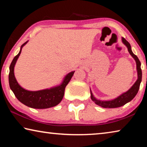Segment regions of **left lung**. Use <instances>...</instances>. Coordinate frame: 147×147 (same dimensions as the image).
Returning <instances> with one entry per match:
<instances>
[{"label": "left lung", "instance_id": "obj_1", "mask_svg": "<svg viewBox=\"0 0 147 147\" xmlns=\"http://www.w3.org/2000/svg\"><path fill=\"white\" fill-rule=\"evenodd\" d=\"M122 41L123 43L127 47L128 51L129 53L130 54V55L133 57V58L135 59L136 62V66H137V71H138V79L134 85L131 87L130 89L124 93L121 94V95H119L118 97L113 99L111 100H97L94 96L93 95V93L90 89L91 91V98L94 103L97 104L98 106L102 107V108H119V107L123 106L124 104L130 102L132 99L135 97L136 95L138 93L139 91V86H140V84L141 82V79H142V71H141V62L138 59V56L135 55L133 53V52L131 51L130 44L124 38H122Z\"/></svg>", "mask_w": 147, "mask_h": 147}]
</instances>
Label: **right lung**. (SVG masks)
Masks as SVG:
<instances>
[{"label": "right lung", "mask_w": 147, "mask_h": 147, "mask_svg": "<svg viewBox=\"0 0 147 147\" xmlns=\"http://www.w3.org/2000/svg\"><path fill=\"white\" fill-rule=\"evenodd\" d=\"M27 41L22 45L19 54L14 57L9 66V84L16 98L24 105L32 108L46 109L56 106L60 102L64 96L65 89L73 76L74 71H72L65 76L62 83L50 89L39 91H28L19 85L14 75V67L17 59L21 54L22 48L27 43Z\"/></svg>", "instance_id": "obj_1"}]
</instances>
